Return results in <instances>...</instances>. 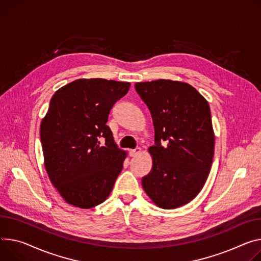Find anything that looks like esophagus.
<instances>
[{
	"mask_svg": "<svg viewBox=\"0 0 261 261\" xmlns=\"http://www.w3.org/2000/svg\"><path fill=\"white\" fill-rule=\"evenodd\" d=\"M140 152H141V149H140V148H135V149L130 150V151H129V154H130V156L134 157V156L140 154Z\"/></svg>",
	"mask_w": 261,
	"mask_h": 261,
	"instance_id": "34e87169",
	"label": "esophagus"
}]
</instances>
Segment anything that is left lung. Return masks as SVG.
<instances>
[{
  "label": "left lung",
  "instance_id": "obj_1",
  "mask_svg": "<svg viewBox=\"0 0 261 261\" xmlns=\"http://www.w3.org/2000/svg\"><path fill=\"white\" fill-rule=\"evenodd\" d=\"M155 130L149 148L153 165L141 179L146 194L160 208L191 202L203 188L215 154L208 102L192 85L173 80L135 83Z\"/></svg>",
  "mask_w": 261,
  "mask_h": 261
}]
</instances>
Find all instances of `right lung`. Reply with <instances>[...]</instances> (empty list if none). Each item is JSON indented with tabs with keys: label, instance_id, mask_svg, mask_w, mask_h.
<instances>
[{
	"label": "right lung",
	"instance_id": "right-lung-1",
	"mask_svg": "<svg viewBox=\"0 0 261 261\" xmlns=\"http://www.w3.org/2000/svg\"><path fill=\"white\" fill-rule=\"evenodd\" d=\"M129 87V82L78 79L52 97L40 125L44 168L68 204L89 209L111 193L127 153L117 148L106 123Z\"/></svg>",
	"mask_w": 261,
	"mask_h": 261
}]
</instances>
